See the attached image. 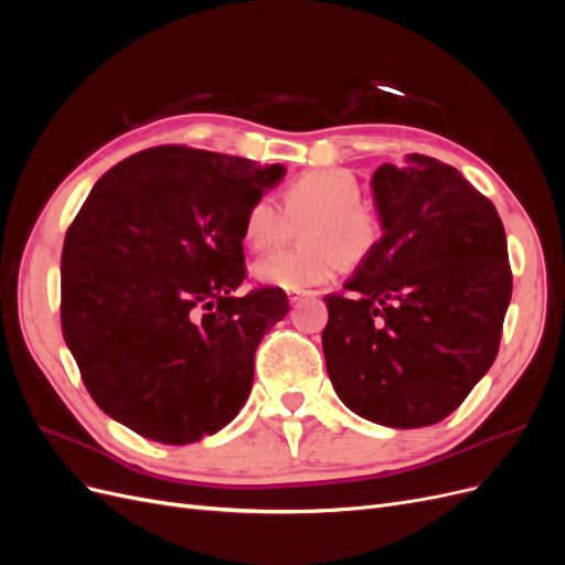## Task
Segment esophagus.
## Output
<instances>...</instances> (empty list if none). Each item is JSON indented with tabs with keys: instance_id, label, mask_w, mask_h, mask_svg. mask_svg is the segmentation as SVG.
Segmentation results:
<instances>
[{
	"instance_id": "34e87169",
	"label": "esophagus",
	"mask_w": 565,
	"mask_h": 565,
	"mask_svg": "<svg viewBox=\"0 0 565 565\" xmlns=\"http://www.w3.org/2000/svg\"><path fill=\"white\" fill-rule=\"evenodd\" d=\"M313 292H295V289H292V292H287V297H289V303H299L303 297H311Z\"/></svg>"
}]
</instances>
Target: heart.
Returning <instances> with one entry per match:
<instances>
[{"label":"heart","instance_id":"b5f03b06","mask_svg":"<svg viewBox=\"0 0 565 565\" xmlns=\"http://www.w3.org/2000/svg\"><path fill=\"white\" fill-rule=\"evenodd\" d=\"M363 188L347 169H316L285 188V214L270 198H256L243 216L245 243L256 249L282 245L292 224L301 228V252L268 254L254 264L262 285L309 292L328 282L341 264H361L384 237V218L367 202Z\"/></svg>","mask_w":565,"mask_h":565}]
</instances>
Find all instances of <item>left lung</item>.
<instances>
[{"instance_id":"left-lung-1","label":"left lung","mask_w":565,"mask_h":565,"mask_svg":"<svg viewBox=\"0 0 565 565\" xmlns=\"http://www.w3.org/2000/svg\"><path fill=\"white\" fill-rule=\"evenodd\" d=\"M380 247L324 295L322 351L349 409L393 429L446 419L498 358L511 301L494 204L455 167L409 156L372 177Z\"/></svg>"}]
</instances>
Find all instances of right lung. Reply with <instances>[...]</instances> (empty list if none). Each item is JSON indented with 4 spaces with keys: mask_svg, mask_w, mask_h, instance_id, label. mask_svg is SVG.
<instances>
[{
    "mask_svg": "<svg viewBox=\"0 0 565 565\" xmlns=\"http://www.w3.org/2000/svg\"><path fill=\"white\" fill-rule=\"evenodd\" d=\"M285 167L156 146L96 181L65 233L61 330L94 403L185 446L241 413L264 334L289 311L247 278L243 216Z\"/></svg>",
    "mask_w": 565,
    "mask_h": 565,
    "instance_id": "right-lung-1",
    "label": "right lung"
}]
</instances>
